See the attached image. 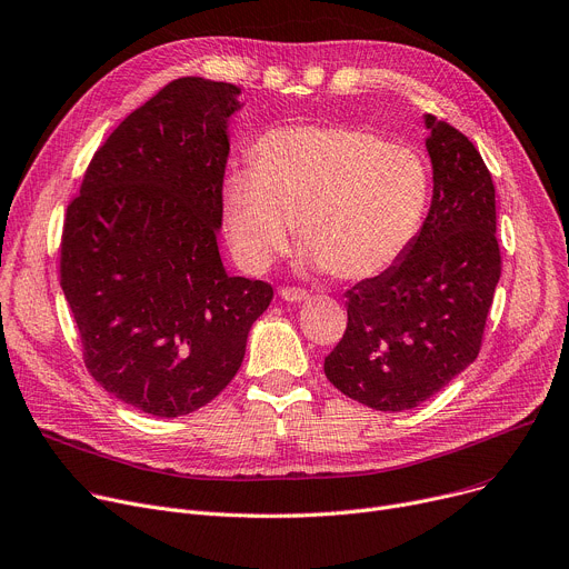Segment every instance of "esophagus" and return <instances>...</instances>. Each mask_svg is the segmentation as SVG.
<instances>
[{
	"mask_svg": "<svg viewBox=\"0 0 569 569\" xmlns=\"http://www.w3.org/2000/svg\"><path fill=\"white\" fill-rule=\"evenodd\" d=\"M279 295H281V299H286V301H305V299H309V292L305 290V288H281L279 290Z\"/></svg>",
	"mask_w": 569,
	"mask_h": 569,
	"instance_id": "esophagus-1",
	"label": "esophagus"
}]
</instances>
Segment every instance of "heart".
<instances>
[{"label": "heart", "mask_w": 569, "mask_h": 569, "mask_svg": "<svg viewBox=\"0 0 569 569\" xmlns=\"http://www.w3.org/2000/svg\"><path fill=\"white\" fill-rule=\"evenodd\" d=\"M430 169L419 150L355 126L279 128L253 146V167L226 171L221 206L231 249L262 272L288 247L336 279L387 272L419 236Z\"/></svg>", "instance_id": "b5f03b06"}]
</instances>
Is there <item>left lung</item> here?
Wrapping results in <instances>:
<instances>
[{
    "instance_id": "1",
    "label": "left lung",
    "mask_w": 569,
    "mask_h": 569,
    "mask_svg": "<svg viewBox=\"0 0 569 569\" xmlns=\"http://www.w3.org/2000/svg\"><path fill=\"white\" fill-rule=\"evenodd\" d=\"M432 203L405 256L355 283L348 327L325 357L327 380L348 398L405 411L476 361L501 277L495 182L476 146L426 113Z\"/></svg>"
}]
</instances>
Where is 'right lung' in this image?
Returning a JSON list of instances; mask_svg holds the SVG:
<instances>
[{"instance_id":"add662e5","label":"right lung","mask_w":569,"mask_h":569,"mask_svg":"<svg viewBox=\"0 0 569 569\" xmlns=\"http://www.w3.org/2000/svg\"><path fill=\"white\" fill-rule=\"evenodd\" d=\"M238 96L169 82L96 150L63 219L59 274L84 363L113 398L162 419L233 380L274 297L226 274L217 247Z\"/></svg>"}]
</instances>
